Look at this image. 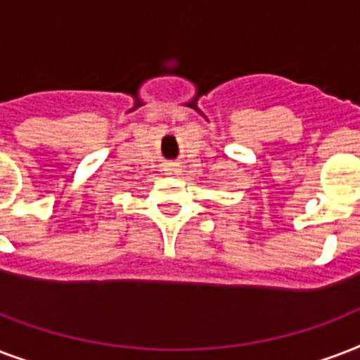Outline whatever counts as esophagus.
I'll return each instance as SVG.
<instances>
[{"instance_id": "obj_1", "label": "esophagus", "mask_w": 360, "mask_h": 360, "mask_svg": "<svg viewBox=\"0 0 360 360\" xmlns=\"http://www.w3.org/2000/svg\"><path fill=\"white\" fill-rule=\"evenodd\" d=\"M167 174H176L178 172V167L176 165H167Z\"/></svg>"}]
</instances>
